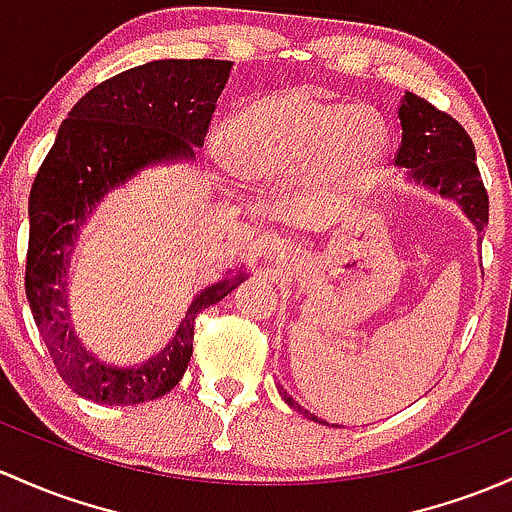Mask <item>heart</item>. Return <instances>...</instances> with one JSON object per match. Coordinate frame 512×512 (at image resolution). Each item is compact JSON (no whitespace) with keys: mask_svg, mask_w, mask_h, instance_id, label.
Instances as JSON below:
<instances>
[{"mask_svg":"<svg viewBox=\"0 0 512 512\" xmlns=\"http://www.w3.org/2000/svg\"><path fill=\"white\" fill-rule=\"evenodd\" d=\"M226 140L247 179L286 177L308 167L320 177H345L379 160L386 128L369 106L282 89L240 106L228 121Z\"/></svg>","mask_w":512,"mask_h":512,"instance_id":"heart-1","label":"heart"}]
</instances>
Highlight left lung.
I'll use <instances>...</instances> for the list:
<instances>
[{
  "mask_svg": "<svg viewBox=\"0 0 512 512\" xmlns=\"http://www.w3.org/2000/svg\"><path fill=\"white\" fill-rule=\"evenodd\" d=\"M398 119L403 138L396 153V165L408 167L415 184H423L457 201L476 230H484L488 226V194L476 167L474 143L462 123L411 92L401 99ZM279 393L294 411L323 423L316 415L303 411L284 389H279Z\"/></svg>",
  "mask_w": 512,
  "mask_h": 512,
  "instance_id": "8db88e82",
  "label": "left lung"
}]
</instances>
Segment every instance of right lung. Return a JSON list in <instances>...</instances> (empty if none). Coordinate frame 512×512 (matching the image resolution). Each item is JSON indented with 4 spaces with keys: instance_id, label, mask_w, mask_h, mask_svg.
Masks as SVG:
<instances>
[{
    "instance_id": "1",
    "label": "right lung",
    "mask_w": 512,
    "mask_h": 512,
    "mask_svg": "<svg viewBox=\"0 0 512 512\" xmlns=\"http://www.w3.org/2000/svg\"><path fill=\"white\" fill-rule=\"evenodd\" d=\"M228 60H153L89 89L72 106L28 196L26 299L58 374L94 403L133 406L179 384L194 347V320L245 274L201 291L162 352L138 367H111L82 345L67 308V267L94 206L148 165L192 160L204 145Z\"/></svg>"
}]
</instances>
